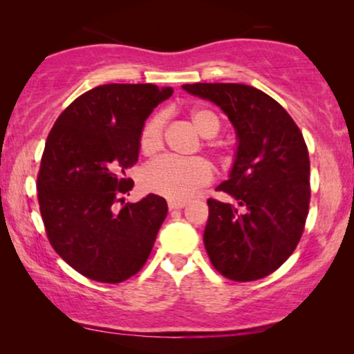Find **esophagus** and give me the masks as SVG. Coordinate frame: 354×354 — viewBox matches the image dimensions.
Returning <instances> with one entry per match:
<instances>
[{
    "mask_svg": "<svg viewBox=\"0 0 354 354\" xmlns=\"http://www.w3.org/2000/svg\"><path fill=\"white\" fill-rule=\"evenodd\" d=\"M185 205H187L185 201H177V200H169L167 201L169 209H182V207H185Z\"/></svg>",
    "mask_w": 354,
    "mask_h": 354,
    "instance_id": "esophagus-1",
    "label": "esophagus"
}]
</instances>
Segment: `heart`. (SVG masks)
<instances>
[{"label": "heart", "instance_id": "heart-1", "mask_svg": "<svg viewBox=\"0 0 354 354\" xmlns=\"http://www.w3.org/2000/svg\"><path fill=\"white\" fill-rule=\"evenodd\" d=\"M190 119L193 127L201 137L212 138L219 133L221 120L216 113L207 108L192 109ZM164 114L149 118L140 132V151L153 156L162 148ZM211 164L203 158H159L148 164L143 171L142 185L147 192L161 195L169 200H187L201 187L212 180Z\"/></svg>", "mask_w": 354, "mask_h": 354}]
</instances>
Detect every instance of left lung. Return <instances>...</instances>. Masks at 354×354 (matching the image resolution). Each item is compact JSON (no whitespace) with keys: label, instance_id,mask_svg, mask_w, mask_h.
<instances>
[{"label":"left lung","instance_id":"obj_1","mask_svg":"<svg viewBox=\"0 0 354 354\" xmlns=\"http://www.w3.org/2000/svg\"><path fill=\"white\" fill-rule=\"evenodd\" d=\"M216 103L239 137L224 192L235 203L207 200L205 248L217 272L251 282L277 270L301 239L311 200L309 154L301 130L274 98L243 84H187Z\"/></svg>","mask_w":354,"mask_h":354}]
</instances>
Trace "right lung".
<instances>
[{
	"label": "right lung",
	"mask_w": 354,
	"mask_h": 354,
	"mask_svg": "<svg viewBox=\"0 0 354 354\" xmlns=\"http://www.w3.org/2000/svg\"><path fill=\"white\" fill-rule=\"evenodd\" d=\"M172 91L100 85L72 101L48 135L37 176L41 219L56 253L86 279L124 282L151 253L167 203L149 193L124 205L133 187L125 171L138 161L145 120Z\"/></svg>",
	"instance_id": "add662e5"
}]
</instances>
